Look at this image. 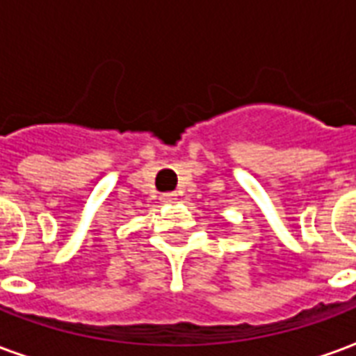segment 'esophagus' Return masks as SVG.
Here are the masks:
<instances>
[{
  "label": "esophagus",
  "mask_w": 356,
  "mask_h": 356,
  "mask_svg": "<svg viewBox=\"0 0 356 356\" xmlns=\"http://www.w3.org/2000/svg\"><path fill=\"white\" fill-rule=\"evenodd\" d=\"M160 200H162L164 204H173V202L177 200V194H173V192H165V194L160 196Z\"/></svg>",
  "instance_id": "obj_1"
}]
</instances>
